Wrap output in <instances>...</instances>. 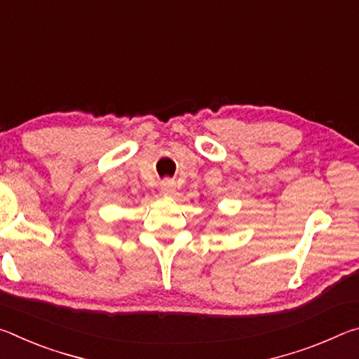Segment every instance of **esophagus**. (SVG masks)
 <instances>
[{"mask_svg": "<svg viewBox=\"0 0 359 359\" xmlns=\"http://www.w3.org/2000/svg\"><path fill=\"white\" fill-rule=\"evenodd\" d=\"M161 194L165 196H174L175 194V182L174 180H163L161 182Z\"/></svg>", "mask_w": 359, "mask_h": 359, "instance_id": "obj_1", "label": "esophagus"}]
</instances>
